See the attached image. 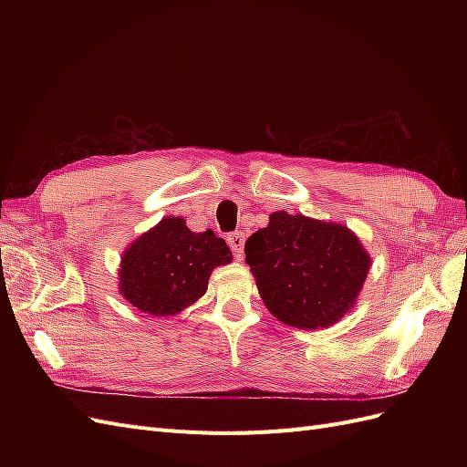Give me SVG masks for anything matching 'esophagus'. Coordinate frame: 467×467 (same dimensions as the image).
<instances>
[{"label": "esophagus", "instance_id": "34e87169", "mask_svg": "<svg viewBox=\"0 0 467 467\" xmlns=\"http://www.w3.org/2000/svg\"><path fill=\"white\" fill-rule=\"evenodd\" d=\"M228 244L234 251L235 259H242L244 257V245H245V235L242 232H234L228 235Z\"/></svg>", "mask_w": 467, "mask_h": 467}]
</instances>
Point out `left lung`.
<instances>
[{
    "instance_id": "left-lung-1",
    "label": "left lung",
    "mask_w": 467,
    "mask_h": 467,
    "mask_svg": "<svg viewBox=\"0 0 467 467\" xmlns=\"http://www.w3.org/2000/svg\"><path fill=\"white\" fill-rule=\"evenodd\" d=\"M265 306L298 329H325L355 306L370 255L347 225L273 212L245 242Z\"/></svg>"
}]
</instances>
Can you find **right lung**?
<instances>
[{
	"instance_id": "1",
	"label": "right lung",
	"mask_w": 467,
	"mask_h": 467,
	"mask_svg": "<svg viewBox=\"0 0 467 467\" xmlns=\"http://www.w3.org/2000/svg\"><path fill=\"white\" fill-rule=\"evenodd\" d=\"M232 263V251L212 230L191 232L185 220L169 216L126 247L119 285L140 312L177 316L206 294L214 266Z\"/></svg>"
}]
</instances>
